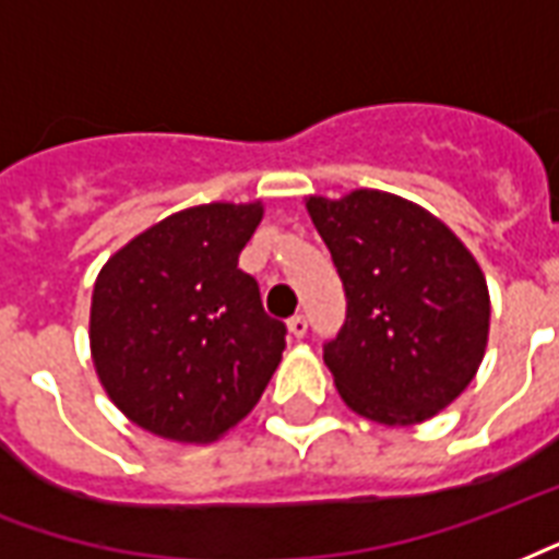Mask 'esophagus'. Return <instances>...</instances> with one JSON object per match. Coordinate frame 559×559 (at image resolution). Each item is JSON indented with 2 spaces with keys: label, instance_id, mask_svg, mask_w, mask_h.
I'll use <instances>...</instances> for the list:
<instances>
[{
  "label": "esophagus",
  "instance_id": "34e87169",
  "mask_svg": "<svg viewBox=\"0 0 559 559\" xmlns=\"http://www.w3.org/2000/svg\"><path fill=\"white\" fill-rule=\"evenodd\" d=\"M287 329H290L293 337L299 341V337H305V334H308V317L296 313V317H290V320H287Z\"/></svg>",
  "mask_w": 559,
  "mask_h": 559
}]
</instances>
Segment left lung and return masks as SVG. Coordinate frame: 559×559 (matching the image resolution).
I'll list each match as a JSON object with an SVG mask.
<instances>
[{
  "mask_svg": "<svg viewBox=\"0 0 559 559\" xmlns=\"http://www.w3.org/2000/svg\"><path fill=\"white\" fill-rule=\"evenodd\" d=\"M332 251L346 320L322 358L355 415L412 427L448 408L486 355L489 287L441 218L406 198L355 189L305 201Z\"/></svg>",
  "mask_w": 559,
  "mask_h": 559,
  "instance_id": "left-lung-1",
  "label": "left lung"
}]
</instances>
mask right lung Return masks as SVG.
I'll return each mask as SVG.
<instances>
[{"label":"right lung","mask_w":559,"mask_h":559,"mask_svg":"<svg viewBox=\"0 0 559 559\" xmlns=\"http://www.w3.org/2000/svg\"><path fill=\"white\" fill-rule=\"evenodd\" d=\"M263 204H201L115 251L94 281L91 358L132 424L210 444L258 406L287 325L263 311L239 251Z\"/></svg>","instance_id":"obj_1"}]
</instances>
